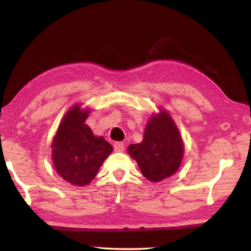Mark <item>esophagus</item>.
<instances>
[{
	"instance_id": "34e87169",
	"label": "esophagus",
	"mask_w": 251,
	"mask_h": 251,
	"mask_svg": "<svg viewBox=\"0 0 251 251\" xmlns=\"http://www.w3.org/2000/svg\"><path fill=\"white\" fill-rule=\"evenodd\" d=\"M114 150L115 151H124L125 150V144L122 142H116L114 144Z\"/></svg>"
}]
</instances>
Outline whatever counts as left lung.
Segmentation results:
<instances>
[{
  "mask_svg": "<svg viewBox=\"0 0 251 251\" xmlns=\"http://www.w3.org/2000/svg\"><path fill=\"white\" fill-rule=\"evenodd\" d=\"M127 152L147 180L159 182L175 175L183 159L184 145L171 116L163 109L151 115L142 143L131 144Z\"/></svg>",
  "mask_w": 251,
  "mask_h": 251,
  "instance_id": "obj_1",
  "label": "left lung"
}]
</instances>
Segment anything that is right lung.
<instances>
[{"label":"right lung","instance_id":"1","mask_svg":"<svg viewBox=\"0 0 251 251\" xmlns=\"http://www.w3.org/2000/svg\"><path fill=\"white\" fill-rule=\"evenodd\" d=\"M90 109L75 105L66 112L52 143L54 167L65 181L76 186L89 184L99 172L112 146L95 136L85 125Z\"/></svg>","mask_w":251,"mask_h":251}]
</instances>
